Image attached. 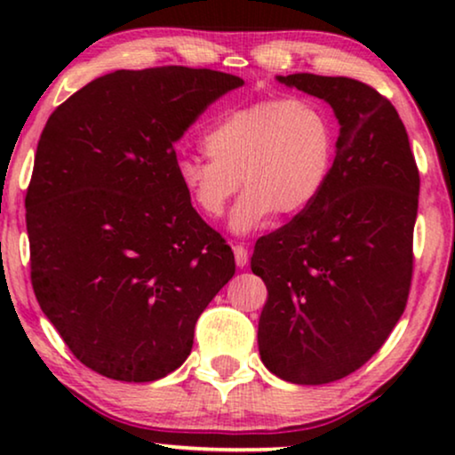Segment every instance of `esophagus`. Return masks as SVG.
I'll return each instance as SVG.
<instances>
[{"label":"esophagus","mask_w":455,"mask_h":455,"mask_svg":"<svg viewBox=\"0 0 455 455\" xmlns=\"http://www.w3.org/2000/svg\"><path fill=\"white\" fill-rule=\"evenodd\" d=\"M234 257H235V265L240 267H246L248 265V251L242 244H235L234 246Z\"/></svg>","instance_id":"obj_1"}]
</instances>
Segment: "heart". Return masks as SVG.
<instances>
[{
	"label": "heart",
	"mask_w": 455,
	"mask_h": 455,
	"mask_svg": "<svg viewBox=\"0 0 455 455\" xmlns=\"http://www.w3.org/2000/svg\"><path fill=\"white\" fill-rule=\"evenodd\" d=\"M211 159L184 157L176 178L198 213L217 220L244 186L228 228L246 235L275 213L298 217L331 178L338 130L327 108L307 97L263 99L232 108L203 136Z\"/></svg>",
	"instance_id": "1"
}]
</instances>
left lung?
Returning a JSON list of instances; mask_svg holds the SVG:
<instances>
[{"label": "left lung", "mask_w": 455, "mask_h": 455, "mask_svg": "<svg viewBox=\"0 0 455 455\" xmlns=\"http://www.w3.org/2000/svg\"><path fill=\"white\" fill-rule=\"evenodd\" d=\"M319 97L339 124L319 201L257 240L252 273L269 291L259 352L273 375L323 385L360 369L406 308L420 178L394 105L346 76H275Z\"/></svg>", "instance_id": "8db88e82"}]
</instances>
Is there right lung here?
I'll return each mask as SVG.
<instances>
[{"label": "right lung", "mask_w": 455, "mask_h": 455, "mask_svg": "<svg viewBox=\"0 0 455 455\" xmlns=\"http://www.w3.org/2000/svg\"><path fill=\"white\" fill-rule=\"evenodd\" d=\"M244 80L184 66L116 70L49 116L27 192L39 307L84 366L126 383L170 375L235 273L192 207L173 145Z\"/></svg>", "instance_id": "right-lung-1"}]
</instances>
